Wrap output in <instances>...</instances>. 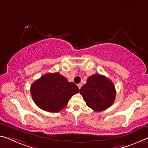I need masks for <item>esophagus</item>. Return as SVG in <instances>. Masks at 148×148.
<instances>
[{
    "instance_id": "obj_1",
    "label": "esophagus",
    "mask_w": 148,
    "mask_h": 148,
    "mask_svg": "<svg viewBox=\"0 0 148 148\" xmlns=\"http://www.w3.org/2000/svg\"><path fill=\"white\" fill-rule=\"evenodd\" d=\"M82 86V85L81 84H78V88L79 89V90H80V89H81Z\"/></svg>"
}]
</instances>
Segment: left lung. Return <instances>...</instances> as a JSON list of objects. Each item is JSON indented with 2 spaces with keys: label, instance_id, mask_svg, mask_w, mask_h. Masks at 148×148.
Segmentation results:
<instances>
[{
  "label": "left lung",
  "instance_id": "8db88e82",
  "mask_svg": "<svg viewBox=\"0 0 148 148\" xmlns=\"http://www.w3.org/2000/svg\"><path fill=\"white\" fill-rule=\"evenodd\" d=\"M88 106L100 112L107 109L113 103L116 90L111 80L103 75L95 74L89 77L79 91Z\"/></svg>",
  "mask_w": 148,
  "mask_h": 148
}]
</instances>
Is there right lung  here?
<instances>
[{"instance_id": "add662e5", "label": "right lung", "mask_w": 148, "mask_h": 148, "mask_svg": "<svg viewBox=\"0 0 148 148\" xmlns=\"http://www.w3.org/2000/svg\"><path fill=\"white\" fill-rule=\"evenodd\" d=\"M79 91L76 84L69 82L58 72L43 75L33 83L30 89L35 103L40 109L51 112L61 111L72 96Z\"/></svg>"}]
</instances>
